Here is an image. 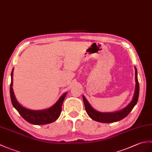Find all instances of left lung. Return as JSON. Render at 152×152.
<instances>
[{"mask_svg": "<svg viewBox=\"0 0 152 152\" xmlns=\"http://www.w3.org/2000/svg\"><path fill=\"white\" fill-rule=\"evenodd\" d=\"M135 89L134 93L132 100L126 107L123 108L120 111L110 113H102L100 112L96 109H94L89 102L83 95V100L86 107V110L87 115L89 116L91 118L95 121L102 122V123H113L115 122H118L124 118L126 116H128L130 112L132 111L133 108L137 104L139 98V84L138 82V77H137V70L135 66Z\"/></svg>", "mask_w": 152, "mask_h": 152, "instance_id": "left-lung-1", "label": "left lung"}]
</instances>
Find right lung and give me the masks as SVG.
Listing matches in <instances>:
<instances>
[{
	"instance_id": "1",
	"label": "right lung",
	"mask_w": 152,
	"mask_h": 152,
	"mask_svg": "<svg viewBox=\"0 0 152 152\" xmlns=\"http://www.w3.org/2000/svg\"><path fill=\"white\" fill-rule=\"evenodd\" d=\"M13 69L11 73V84H10V97L13 107L19 112L21 116L28 122L34 125H44L54 122L59 116L61 112L63 102L67 93L63 94L52 107L43 110H32L26 108L20 104L17 100L13 90Z\"/></svg>"
}]
</instances>
